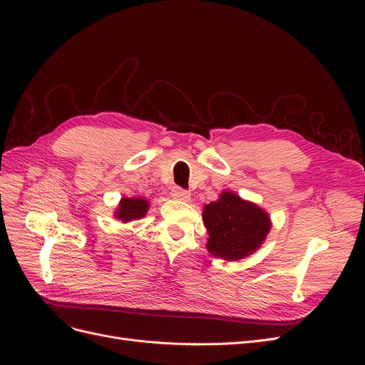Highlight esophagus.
I'll return each instance as SVG.
<instances>
[{
  "mask_svg": "<svg viewBox=\"0 0 365 365\" xmlns=\"http://www.w3.org/2000/svg\"><path fill=\"white\" fill-rule=\"evenodd\" d=\"M172 197L173 200H178V201H189L190 200V193L181 189V187H173L172 189Z\"/></svg>",
  "mask_w": 365,
  "mask_h": 365,
  "instance_id": "1",
  "label": "esophagus"
}]
</instances>
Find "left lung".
Segmentation results:
<instances>
[{
    "label": "left lung",
    "mask_w": 365,
    "mask_h": 365,
    "mask_svg": "<svg viewBox=\"0 0 365 365\" xmlns=\"http://www.w3.org/2000/svg\"><path fill=\"white\" fill-rule=\"evenodd\" d=\"M207 250L228 262L245 259L256 252L271 231V216L262 207L225 190L219 200L204 205Z\"/></svg>",
    "instance_id": "1"
}]
</instances>
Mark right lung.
Segmentation results:
<instances>
[{
  "label": "right lung",
  "mask_w": 365,
  "mask_h": 365,
  "mask_svg": "<svg viewBox=\"0 0 365 365\" xmlns=\"http://www.w3.org/2000/svg\"><path fill=\"white\" fill-rule=\"evenodd\" d=\"M149 210V201L145 197H121L114 217L118 219L120 222H132V220H138L145 217Z\"/></svg>",
  "instance_id": "right-lung-1"
}]
</instances>
